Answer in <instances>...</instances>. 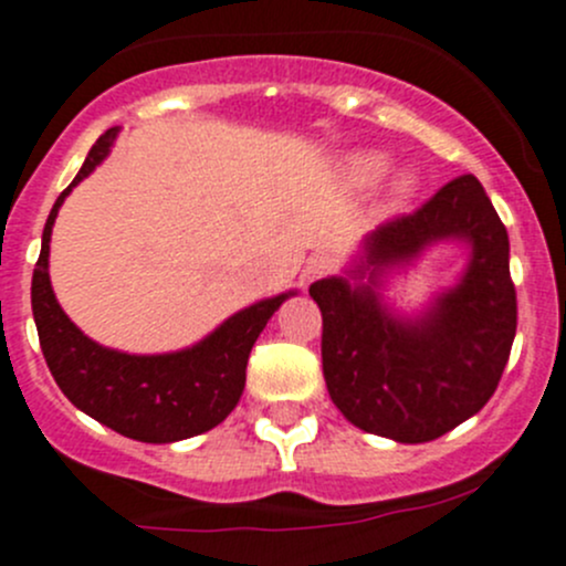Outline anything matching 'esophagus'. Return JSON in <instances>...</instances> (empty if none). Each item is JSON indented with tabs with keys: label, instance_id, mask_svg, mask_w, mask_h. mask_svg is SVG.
<instances>
[{
	"label": "esophagus",
	"instance_id": "obj_1",
	"mask_svg": "<svg viewBox=\"0 0 566 566\" xmlns=\"http://www.w3.org/2000/svg\"><path fill=\"white\" fill-rule=\"evenodd\" d=\"M331 268H334V260H331L328 254L310 256V260H306V268H304V282H315V279L331 273Z\"/></svg>",
	"mask_w": 566,
	"mask_h": 566
}]
</instances>
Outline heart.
Returning <instances> with one entry per match:
<instances>
[{"label":"heart","mask_w":566,"mask_h":566,"mask_svg":"<svg viewBox=\"0 0 566 566\" xmlns=\"http://www.w3.org/2000/svg\"><path fill=\"white\" fill-rule=\"evenodd\" d=\"M391 169V156L384 150H358L353 156L345 158V177L358 188L375 186L378 180H384ZM419 191V177L413 169H402L391 180L389 188V202L391 205H405L413 193Z\"/></svg>","instance_id":"heart-1"}]
</instances>
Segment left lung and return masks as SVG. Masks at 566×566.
Instances as JSON below:
<instances>
[{"instance_id": "1", "label": "left lung", "mask_w": 566, "mask_h": 566, "mask_svg": "<svg viewBox=\"0 0 566 566\" xmlns=\"http://www.w3.org/2000/svg\"><path fill=\"white\" fill-rule=\"evenodd\" d=\"M438 242H462L467 268L419 316H402L382 282ZM310 295L323 312L331 399L358 430L397 443L436 441L479 413L515 342L510 235L473 175L369 232L345 276L319 279Z\"/></svg>"}]
</instances>
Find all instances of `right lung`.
Segmentation results:
<instances>
[{
    "mask_svg": "<svg viewBox=\"0 0 566 566\" xmlns=\"http://www.w3.org/2000/svg\"><path fill=\"white\" fill-rule=\"evenodd\" d=\"M119 128H108L84 158L71 186L56 197L43 230V247L32 273V315H35L45 364L62 394L125 438L142 443H175L213 430L235 410L247 386V361L256 336L273 312L295 290L256 301L227 317L197 345L175 353L136 356L112 350L90 339L62 312L49 279V243L56 213L67 193L112 153Z\"/></svg>",
    "mask_w": 566,
    "mask_h": 566,
    "instance_id": "obj_1",
    "label": "right lung"
}]
</instances>
